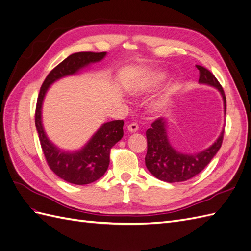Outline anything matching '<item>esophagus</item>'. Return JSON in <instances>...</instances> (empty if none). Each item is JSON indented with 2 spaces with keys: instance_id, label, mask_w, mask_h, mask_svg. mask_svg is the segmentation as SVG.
Returning <instances> with one entry per match:
<instances>
[{
  "instance_id": "1",
  "label": "esophagus",
  "mask_w": 251,
  "mask_h": 251,
  "mask_svg": "<svg viewBox=\"0 0 251 251\" xmlns=\"http://www.w3.org/2000/svg\"><path fill=\"white\" fill-rule=\"evenodd\" d=\"M127 130H129L130 133H135L138 131V125L135 124V122H132V124H130L129 126H127Z\"/></svg>"
}]
</instances>
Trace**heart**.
Here are the masks:
<instances>
[{
  "label": "heart",
  "mask_w": 251,
  "mask_h": 251,
  "mask_svg": "<svg viewBox=\"0 0 251 251\" xmlns=\"http://www.w3.org/2000/svg\"><path fill=\"white\" fill-rule=\"evenodd\" d=\"M166 78V73L164 71H153L148 72L146 75L133 78L132 81L127 83L126 87L134 95H145L151 93L161 86L164 79ZM176 86H169L162 95L158 96L156 99L152 101L150 109L154 113H160L167 106L170 98L176 93Z\"/></svg>",
  "instance_id": "b5f03b06"
}]
</instances>
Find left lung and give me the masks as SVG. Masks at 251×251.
<instances>
[{
    "mask_svg": "<svg viewBox=\"0 0 251 251\" xmlns=\"http://www.w3.org/2000/svg\"><path fill=\"white\" fill-rule=\"evenodd\" d=\"M199 70V83L215 87L221 93L224 101L226 114V96L222 85L211 71L202 66H196ZM167 122L164 118H157L151 125V129L146 132L147 154L145 157L146 166L149 172L158 180L176 183L194 178L202 172L207 164L221 149L224 138V130L216 142L207 149L198 153H182L170 145L167 135Z\"/></svg>",
    "mask_w": 251,
    "mask_h": 251,
    "instance_id": "8db88e82",
    "label": "left lung"
}]
</instances>
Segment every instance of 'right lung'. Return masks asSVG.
<instances>
[{
	"label": "right lung",
	"mask_w": 251,
	"mask_h": 251,
	"mask_svg": "<svg viewBox=\"0 0 251 251\" xmlns=\"http://www.w3.org/2000/svg\"><path fill=\"white\" fill-rule=\"evenodd\" d=\"M105 55L106 52H78L69 55L49 73L39 91L35 125L42 151L52 172L72 184H89L105 174L109 165L111 148L124 136V120L105 122L82 149L69 152L59 149L47 136L41 118L42 103L50 85L62 77L76 75L90 64L100 62Z\"/></svg>",
	"instance_id": "obj_1"
}]
</instances>
